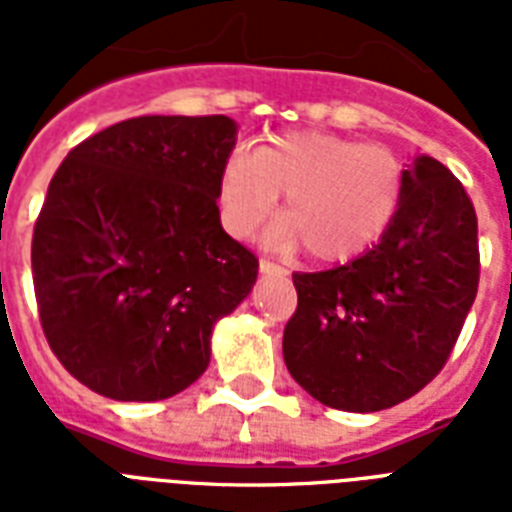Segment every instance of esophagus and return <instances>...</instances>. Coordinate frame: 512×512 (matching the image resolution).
Segmentation results:
<instances>
[{
	"label": "esophagus",
	"mask_w": 512,
	"mask_h": 512,
	"mask_svg": "<svg viewBox=\"0 0 512 512\" xmlns=\"http://www.w3.org/2000/svg\"><path fill=\"white\" fill-rule=\"evenodd\" d=\"M260 273H265V276H284V268H281L279 263H273V260H260Z\"/></svg>",
	"instance_id": "1"
}]
</instances>
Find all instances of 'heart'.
Wrapping results in <instances>:
<instances>
[{
    "label": "heart",
    "instance_id": "obj_1",
    "mask_svg": "<svg viewBox=\"0 0 512 512\" xmlns=\"http://www.w3.org/2000/svg\"><path fill=\"white\" fill-rule=\"evenodd\" d=\"M284 196L287 220L273 244H305L321 263L364 255L388 233L404 199V164L377 143L335 132L273 135L249 154L236 148L220 172V212L236 239H247Z\"/></svg>",
    "mask_w": 512,
    "mask_h": 512
}]
</instances>
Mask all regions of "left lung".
<instances>
[{
  "label": "left lung",
  "instance_id": "left-lung-1",
  "mask_svg": "<svg viewBox=\"0 0 512 512\" xmlns=\"http://www.w3.org/2000/svg\"><path fill=\"white\" fill-rule=\"evenodd\" d=\"M478 220L433 156L404 170L388 233L332 271L292 273L297 311L284 361L297 385L342 412H380L420 393L460 337L478 292Z\"/></svg>",
  "mask_w": 512,
  "mask_h": 512
}]
</instances>
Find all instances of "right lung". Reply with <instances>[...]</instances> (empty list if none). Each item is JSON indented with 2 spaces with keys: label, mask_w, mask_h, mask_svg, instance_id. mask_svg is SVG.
Wrapping results in <instances>:
<instances>
[{
  "label": "right lung",
  "mask_w": 512,
  "mask_h": 512,
  "mask_svg": "<svg viewBox=\"0 0 512 512\" xmlns=\"http://www.w3.org/2000/svg\"><path fill=\"white\" fill-rule=\"evenodd\" d=\"M228 116H138L71 148L31 241L44 337L100 396L162 401L204 374L257 257L220 225Z\"/></svg>",
  "instance_id": "1"
}]
</instances>
